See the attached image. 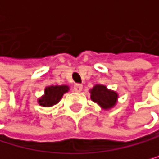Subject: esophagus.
Segmentation results:
<instances>
[{
  "label": "esophagus",
  "mask_w": 159,
  "mask_h": 159,
  "mask_svg": "<svg viewBox=\"0 0 159 159\" xmlns=\"http://www.w3.org/2000/svg\"><path fill=\"white\" fill-rule=\"evenodd\" d=\"M83 85L82 84H75L74 85V91L75 92H81L82 91Z\"/></svg>",
  "instance_id": "1"
}]
</instances>
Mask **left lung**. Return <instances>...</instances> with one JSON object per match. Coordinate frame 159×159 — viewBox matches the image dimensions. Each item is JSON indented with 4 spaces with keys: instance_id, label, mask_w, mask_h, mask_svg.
Returning <instances> with one entry per match:
<instances>
[{
    "instance_id": "1",
    "label": "left lung",
    "mask_w": 159,
    "mask_h": 159,
    "mask_svg": "<svg viewBox=\"0 0 159 159\" xmlns=\"http://www.w3.org/2000/svg\"><path fill=\"white\" fill-rule=\"evenodd\" d=\"M89 92L91 100L98 104L102 110H110L118 101V93L114 90L108 89L105 85L96 84Z\"/></svg>"
}]
</instances>
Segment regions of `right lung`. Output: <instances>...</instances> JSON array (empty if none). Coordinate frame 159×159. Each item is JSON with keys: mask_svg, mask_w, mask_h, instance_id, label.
<instances>
[{"mask_svg": "<svg viewBox=\"0 0 159 159\" xmlns=\"http://www.w3.org/2000/svg\"><path fill=\"white\" fill-rule=\"evenodd\" d=\"M70 90L68 85H52L45 88L44 94L38 98L39 105L43 107H52L60 102L63 95Z\"/></svg>", "mask_w": 159, "mask_h": 159, "instance_id": "right-lung-1", "label": "right lung"}]
</instances>
